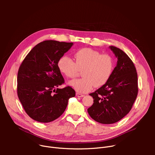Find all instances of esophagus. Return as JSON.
<instances>
[{"instance_id":"1","label":"esophagus","mask_w":155,"mask_h":155,"mask_svg":"<svg viewBox=\"0 0 155 155\" xmlns=\"http://www.w3.org/2000/svg\"><path fill=\"white\" fill-rule=\"evenodd\" d=\"M76 95H77L78 97H82L84 96V94H82L78 93V92H77V93H76Z\"/></svg>"}]
</instances>
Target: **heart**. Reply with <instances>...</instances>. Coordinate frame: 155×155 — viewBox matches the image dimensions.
<instances>
[{
	"mask_svg": "<svg viewBox=\"0 0 155 155\" xmlns=\"http://www.w3.org/2000/svg\"><path fill=\"white\" fill-rule=\"evenodd\" d=\"M73 61L67 56L59 59L58 67L60 72L70 78L76 77L82 70V78L73 80L70 85L79 92L85 93L95 87H101L110 79L114 67L112 57L101 54L90 48H81L73 53Z\"/></svg>",
	"mask_w": 155,
	"mask_h": 155,
	"instance_id": "obj_1",
	"label": "heart"
}]
</instances>
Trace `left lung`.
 Here are the masks:
<instances>
[{
  "label": "left lung",
  "mask_w": 155,
  "mask_h": 155,
  "mask_svg": "<svg viewBox=\"0 0 155 155\" xmlns=\"http://www.w3.org/2000/svg\"><path fill=\"white\" fill-rule=\"evenodd\" d=\"M117 63L108 82L90 94L94 104L88 114L99 123H117L131 110L138 92L137 74L133 61L120 49L110 46Z\"/></svg>",
  "instance_id": "8db88e82"
}]
</instances>
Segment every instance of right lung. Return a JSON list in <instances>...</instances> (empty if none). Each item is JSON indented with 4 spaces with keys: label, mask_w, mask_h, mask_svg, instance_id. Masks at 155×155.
Masks as SVG:
<instances>
[{
    "label": "right lung",
    "mask_w": 155,
    "mask_h": 155,
    "mask_svg": "<svg viewBox=\"0 0 155 155\" xmlns=\"http://www.w3.org/2000/svg\"><path fill=\"white\" fill-rule=\"evenodd\" d=\"M73 43L47 40L36 45L27 54L18 73L19 99L27 114L40 123H50L64 112L68 99L75 96L64 83L58 67L59 59Z\"/></svg>",
    "instance_id": "obj_1"
}]
</instances>
